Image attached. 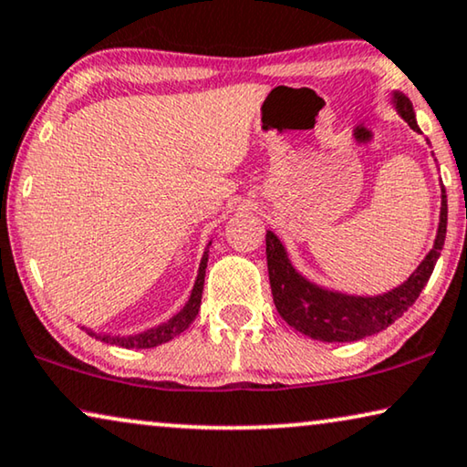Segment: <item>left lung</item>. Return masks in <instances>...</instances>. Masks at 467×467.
<instances>
[{"mask_svg":"<svg viewBox=\"0 0 467 467\" xmlns=\"http://www.w3.org/2000/svg\"><path fill=\"white\" fill-rule=\"evenodd\" d=\"M396 109L413 130L421 132L417 126L413 103L402 92H394ZM447 238V193L442 189L441 225L434 248L421 261L410 278L400 286L377 296H354L335 293L316 286L296 272L290 263L282 242L274 232L265 235V253L269 284L278 314L299 333L317 341H358L364 337L379 333L394 324L417 301L425 284H428L441 250Z\"/></svg>","mask_w":467,"mask_h":467,"instance_id":"1","label":"left lung"}]
</instances>
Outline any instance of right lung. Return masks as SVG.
Segmentation results:
<instances>
[{
    "label": "right lung",
    "instance_id": "1",
    "mask_svg": "<svg viewBox=\"0 0 467 467\" xmlns=\"http://www.w3.org/2000/svg\"><path fill=\"white\" fill-rule=\"evenodd\" d=\"M211 246V244H208ZM206 263H208V250L202 256L200 261V272H198V280L193 284V290H192V296H189L187 306L181 309L177 316H172L171 320L164 322V324H158V327H153L150 330H145V333H139V335H128V337H111V335H97L94 330H86L88 335L94 337V339H100L105 343H111V346H119V348H126V349H147V348H155V346H161V343L174 339V337L183 333V330L189 328V324L195 320V316L200 312V303H202V290H204V275H206Z\"/></svg>",
    "mask_w": 467,
    "mask_h": 467
}]
</instances>
